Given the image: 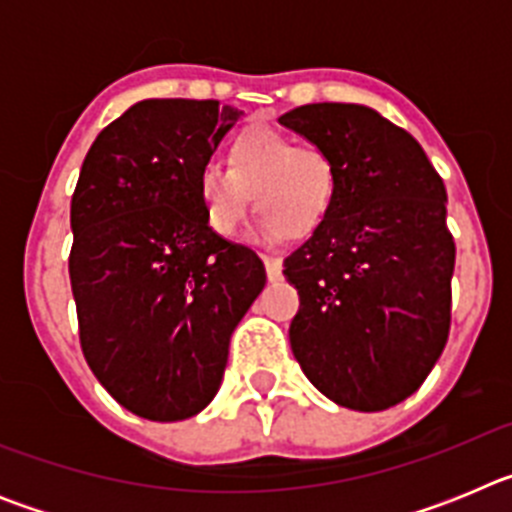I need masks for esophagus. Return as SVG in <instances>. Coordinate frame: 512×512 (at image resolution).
I'll use <instances>...</instances> for the list:
<instances>
[{
	"label": "esophagus",
	"mask_w": 512,
	"mask_h": 512,
	"mask_svg": "<svg viewBox=\"0 0 512 512\" xmlns=\"http://www.w3.org/2000/svg\"><path fill=\"white\" fill-rule=\"evenodd\" d=\"M264 266H266V277H269V282L282 279V259H277V256H264Z\"/></svg>",
	"instance_id": "esophagus-1"
}]
</instances>
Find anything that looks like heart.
Here are the masks:
<instances>
[{
	"instance_id": "heart-1",
	"label": "heart",
	"mask_w": 512,
	"mask_h": 512,
	"mask_svg": "<svg viewBox=\"0 0 512 512\" xmlns=\"http://www.w3.org/2000/svg\"><path fill=\"white\" fill-rule=\"evenodd\" d=\"M228 171L205 164L197 174V202L207 228L233 238L253 202L261 212L256 235L279 241L287 233L307 235L328 215L336 197V164L325 148L295 143L269 128H253L230 143Z\"/></svg>"
}]
</instances>
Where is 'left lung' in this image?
<instances>
[{
    "label": "left lung",
    "mask_w": 512,
    "mask_h": 512,
    "mask_svg": "<svg viewBox=\"0 0 512 512\" xmlns=\"http://www.w3.org/2000/svg\"><path fill=\"white\" fill-rule=\"evenodd\" d=\"M279 122L325 148L338 174L325 220L284 259L300 295L292 354L341 408L387 410L418 390L449 338L446 187L418 140L372 107L305 104Z\"/></svg>",
    "instance_id": "left-lung-1"
}]
</instances>
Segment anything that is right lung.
<instances>
[{"instance_id": "add662e5", "label": "right lung", "mask_w": 512, "mask_h": 512, "mask_svg": "<svg viewBox=\"0 0 512 512\" xmlns=\"http://www.w3.org/2000/svg\"><path fill=\"white\" fill-rule=\"evenodd\" d=\"M243 112L143 99L89 148L71 197V292L81 351L122 408L171 423L220 390L235 325L266 271L207 228L197 174Z\"/></svg>"}]
</instances>
